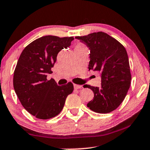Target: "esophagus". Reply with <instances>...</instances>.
Masks as SVG:
<instances>
[{
    "label": "esophagus",
    "instance_id": "esophagus-1",
    "mask_svg": "<svg viewBox=\"0 0 150 150\" xmlns=\"http://www.w3.org/2000/svg\"><path fill=\"white\" fill-rule=\"evenodd\" d=\"M74 88L75 89H79V88H82L83 86L81 85H77V84H74Z\"/></svg>",
    "mask_w": 150,
    "mask_h": 150
}]
</instances>
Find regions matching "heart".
Here are the masks:
<instances>
[{
	"label": "heart",
	"instance_id": "1",
	"mask_svg": "<svg viewBox=\"0 0 150 150\" xmlns=\"http://www.w3.org/2000/svg\"><path fill=\"white\" fill-rule=\"evenodd\" d=\"M83 46L82 45H81V44H78V45L76 46V48H79V47H83Z\"/></svg>",
	"mask_w": 150,
	"mask_h": 150
}]
</instances>
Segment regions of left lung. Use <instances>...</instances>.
Returning <instances> with one entry per match:
<instances>
[{
  "label": "left lung",
  "mask_w": 150,
  "mask_h": 150,
  "mask_svg": "<svg viewBox=\"0 0 150 150\" xmlns=\"http://www.w3.org/2000/svg\"><path fill=\"white\" fill-rule=\"evenodd\" d=\"M75 38L89 48V71H99L101 76L100 88L86 87L94 93L93 100L87 107L97 113H110L124 101L131 85L127 52L118 40L102 31Z\"/></svg>",
  "instance_id": "8db88e82"
}]
</instances>
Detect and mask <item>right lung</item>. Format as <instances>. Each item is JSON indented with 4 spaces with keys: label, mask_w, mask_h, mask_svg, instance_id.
Masks as SVG:
<instances>
[{
    "label": "right lung",
    "mask_w": 150,
    "mask_h": 150,
    "mask_svg": "<svg viewBox=\"0 0 150 150\" xmlns=\"http://www.w3.org/2000/svg\"><path fill=\"white\" fill-rule=\"evenodd\" d=\"M74 37L45 36L26 46L17 61L13 76L14 89L29 113L40 119H48L60 113L67 97L74 91L72 83L58 86L52 74L58 52L71 45Z\"/></svg>",
    "instance_id": "obj_1"
}]
</instances>
